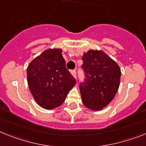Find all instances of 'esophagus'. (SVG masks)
Listing matches in <instances>:
<instances>
[{
    "instance_id": "34e87169",
    "label": "esophagus",
    "mask_w": 146,
    "mask_h": 146,
    "mask_svg": "<svg viewBox=\"0 0 146 146\" xmlns=\"http://www.w3.org/2000/svg\"><path fill=\"white\" fill-rule=\"evenodd\" d=\"M70 73H71V75L73 76L74 78H76V73L75 70H71Z\"/></svg>"
}]
</instances>
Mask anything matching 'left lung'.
<instances>
[{"instance_id":"obj_1","label":"left lung","mask_w":146,"mask_h":146,"mask_svg":"<svg viewBox=\"0 0 146 146\" xmlns=\"http://www.w3.org/2000/svg\"><path fill=\"white\" fill-rule=\"evenodd\" d=\"M82 59L85 73L84 83L79 84L82 101L88 108L100 111L117 94L120 84V67L102 50H88Z\"/></svg>"}]
</instances>
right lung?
Wrapping results in <instances>:
<instances>
[{"mask_svg": "<svg viewBox=\"0 0 146 146\" xmlns=\"http://www.w3.org/2000/svg\"><path fill=\"white\" fill-rule=\"evenodd\" d=\"M65 64L60 48L47 49L29 64L28 86L36 103L43 108L59 107L76 84Z\"/></svg>", "mask_w": 146, "mask_h": 146, "instance_id": "obj_1", "label": "right lung"}]
</instances>
